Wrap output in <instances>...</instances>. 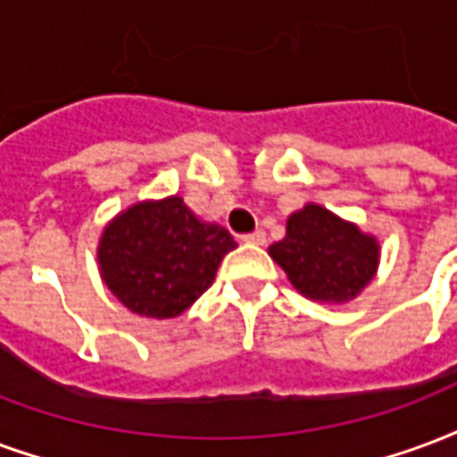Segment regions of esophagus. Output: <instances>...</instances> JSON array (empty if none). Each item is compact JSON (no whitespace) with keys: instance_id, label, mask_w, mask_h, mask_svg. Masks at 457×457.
<instances>
[{"instance_id":"1","label":"esophagus","mask_w":457,"mask_h":457,"mask_svg":"<svg viewBox=\"0 0 457 457\" xmlns=\"http://www.w3.org/2000/svg\"><path fill=\"white\" fill-rule=\"evenodd\" d=\"M242 242H246V245H263V242H266V232H263V229H256V232L242 235Z\"/></svg>"}]
</instances>
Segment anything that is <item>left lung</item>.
<instances>
[{
  "mask_svg": "<svg viewBox=\"0 0 457 457\" xmlns=\"http://www.w3.org/2000/svg\"><path fill=\"white\" fill-rule=\"evenodd\" d=\"M269 254L300 295L344 305L366 288L380 266V242L356 222L339 218L324 205L307 203L290 212L286 237Z\"/></svg>",
  "mask_w": 457,
  "mask_h": 457,
  "instance_id": "8db88e82",
  "label": "left lung"
}]
</instances>
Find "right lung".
Returning <instances> with one entry per match:
<instances>
[{
    "label": "right lung",
    "instance_id": "obj_1",
    "mask_svg": "<svg viewBox=\"0 0 457 457\" xmlns=\"http://www.w3.org/2000/svg\"><path fill=\"white\" fill-rule=\"evenodd\" d=\"M237 242L205 222L181 195L137 201L108 220L96 259L101 280L130 312L177 317L211 288L222 256Z\"/></svg>",
    "mask_w": 457,
    "mask_h": 457
}]
</instances>
